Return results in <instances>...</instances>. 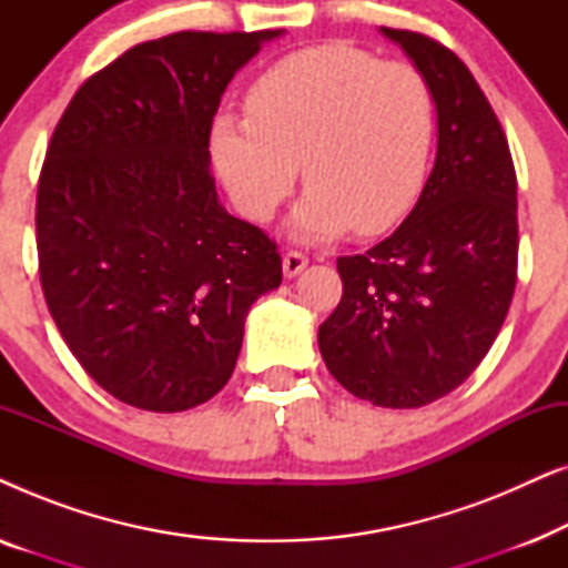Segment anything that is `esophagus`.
Returning <instances> with one entry per match:
<instances>
[{"instance_id":"obj_1","label":"esophagus","mask_w":568,"mask_h":568,"mask_svg":"<svg viewBox=\"0 0 568 568\" xmlns=\"http://www.w3.org/2000/svg\"><path fill=\"white\" fill-rule=\"evenodd\" d=\"M282 266H284V276L294 278L302 268L307 266V255L300 253V251H286L284 258H282Z\"/></svg>"}]
</instances>
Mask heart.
I'll return each mask as SVG.
<instances>
[{"mask_svg":"<svg viewBox=\"0 0 568 568\" xmlns=\"http://www.w3.org/2000/svg\"><path fill=\"white\" fill-rule=\"evenodd\" d=\"M247 113H220L212 154L230 199L268 222L297 181L292 212L305 243L377 235L414 206L437 126L426 77L348 43H323L271 67L247 95Z\"/></svg>","mask_w":568,"mask_h":568,"instance_id":"b5f03b06","label":"heart"}]
</instances>
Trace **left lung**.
I'll return each instance as SVG.
<instances>
[{
    "label": "left lung",
    "mask_w": 568,
    "mask_h": 568,
    "mask_svg": "<svg viewBox=\"0 0 568 568\" xmlns=\"http://www.w3.org/2000/svg\"><path fill=\"white\" fill-rule=\"evenodd\" d=\"M432 84L437 160L406 222L338 258V307L317 331L331 375L383 408H422L470 377L517 284V175L507 136L447 45L383 28Z\"/></svg>",
    "instance_id": "left-lung-1"
}]
</instances>
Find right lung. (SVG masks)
<instances>
[{
    "label": "right lung",
    "mask_w": 568,
    "mask_h": 568,
    "mask_svg": "<svg viewBox=\"0 0 568 568\" xmlns=\"http://www.w3.org/2000/svg\"><path fill=\"white\" fill-rule=\"evenodd\" d=\"M278 36L139 43L92 74L53 129L36 201L45 305L82 369L134 408L214 398L247 310L282 284L276 243L227 214L209 170L224 88Z\"/></svg>",
    "instance_id": "right-lung-1"
}]
</instances>
